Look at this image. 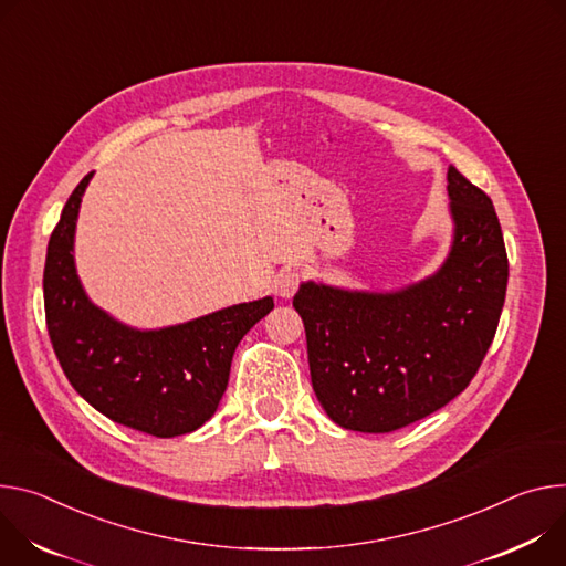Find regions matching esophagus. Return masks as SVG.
<instances>
[{
	"label": "esophagus",
	"mask_w": 566,
	"mask_h": 566,
	"mask_svg": "<svg viewBox=\"0 0 566 566\" xmlns=\"http://www.w3.org/2000/svg\"><path fill=\"white\" fill-rule=\"evenodd\" d=\"M301 279H303L301 272H296V270H285L283 274H279V279H276V283H274L276 294L283 296V298H292L294 292H296L298 285H301Z\"/></svg>",
	"instance_id": "obj_1"
}]
</instances>
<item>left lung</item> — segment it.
Wrapping results in <instances>:
<instances>
[{"label": "left lung", "mask_w": 566, "mask_h": 566, "mask_svg": "<svg viewBox=\"0 0 566 566\" xmlns=\"http://www.w3.org/2000/svg\"><path fill=\"white\" fill-rule=\"evenodd\" d=\"M448 196L454 240L436 274L394 292L307 281L294 294L312 389L344 429L387 433L446 407L494 339L509 285L499 218L454 166Z\"/></svg>", "instance_id": "8db88e82"}]
</instances>
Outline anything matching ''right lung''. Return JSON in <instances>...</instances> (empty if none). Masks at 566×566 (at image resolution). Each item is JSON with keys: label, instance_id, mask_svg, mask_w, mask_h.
<instances>
[{"label": "right lung", "instance_id": "obj_1", "mask_svg": "<svg viewBox=\"0 0 566 566\" xmlns=\"http://www.w3.org/2000/svg\"><path fill=\"white\" fill-rule=\"evenodd\" d=\"M92 175L74 188L46 247L44 312L55 357L72 387L109 420L157 438L191 433L216 413L235 346L274 298L159 331L109 317L85 294L74 263L76 220Z\"/></svg>", "mask_w": 566, "mask_h": 566}]
</instances>
